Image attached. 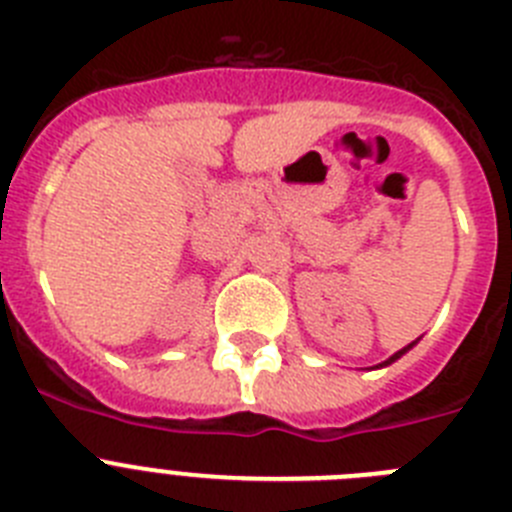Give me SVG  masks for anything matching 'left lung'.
<instances>
[{
    "label": "left lung",
    "instance_id": "1",
    "mask_svg": "<svg viewBox=\"0 0 512 512\" xmlns=\"http://www.w3.org/2000/svg\"><path fill=\"white\" fill-rule=\"evenodd\" d=\"M413 346H415V341L410 343V346H405V348H402V351H397V354H395V356H390V359H387V361H382V364H379V366H387V364H392V361H397V359H400V356L405 354V351H410V348H413Z\"/></svg>",
    "mask_w": 512,
    "mask_h": 512
}]
</instances>
